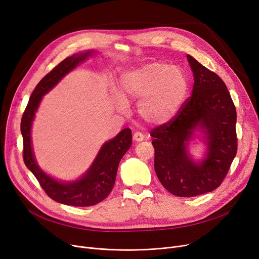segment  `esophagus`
<instances>
[{"instance_id":"34e87169","label":"esophagus","mask_w":259,"mask_h":259,"mask_svg":"<svg viewBox=\"0 0 259 259\" xmlns=\"http://www.w3.org/2000/svg\"><path fill=\"white\" fill-rule=\"evenodd\" d=\"M144 139H145V137H144V134L142 132L137 131V132L133 133V141L142 142V141H144Z\"/></svg>"}]
</instances>
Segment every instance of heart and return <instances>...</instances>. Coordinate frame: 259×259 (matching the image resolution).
Returning a JSON list of instances; mask_svg holds the SVG:
<instances>
[{"instance_id": "obj_1", "label": "heart", "mask_w": 259, "mask_h": 259, "mask_svg": "<svg viewBox=\"0 0 259 259\" xmlns=\"http://www.w3.org/2000/svg\"><path fill=\"white\" fill-rule=\"evenodd\" d=\"M121 93L125 100L141 101L139 113L146 121L159 125L172 119L181 109L189 89L186 72L178 66L161 61L144 64L121 78ZM120 111L127 103L116 99Z\"/></svg>"}]
</instances>
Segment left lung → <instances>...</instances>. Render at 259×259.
Segmentation results:
<instances>
[{"mask_svg":"<svg viewBox=\"0 0 259 259\" xmlns=\"http://www.w3.org/2000/svg\"><path fill=\"white\" fill-rule=\"evenodd\" d=\"M193 71L191 97L176 115L151 130L154 169L161 185L180 197H193L219 188L237 152L236 109L224 80L191 56ZM206 133L208 154L195 164L186 154V142L193 131Z\"/></svg>","mask_w":259,"mask_h":259,"instance_id":"1","label":"left lung"}]
</instances>
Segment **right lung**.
<instances>
[{
  "mask_svg": "<svg viewBox=\"0 0 259 259\" xmlns=\"http://www.w3.org/2000/svg\"><path fill=\"white\" fill-rule=\"evenodd\" d=\"M91 53L92 51H86L66 58L40 79L30 95L21 120L23 159L26 167L33 173L40 187L51 199L74 207L97 205L110 194L115 183L119 161L132 144L131 130L129 128L122 129L113 140L107 142L102 147L90 169L79 181L61 183L50 178L36 165L31 148L30 129L43 95L56 86L65 74L86 60Z\"/></svg>",
  "mask_w": 259,
  "mask_h": 259,
  "instance_id": "right-lung-1",
  "label": "right lung"
}]
</instances>
